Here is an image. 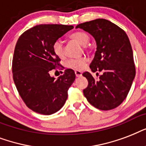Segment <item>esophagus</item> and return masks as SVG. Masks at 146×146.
I'll return each mask as SVG.
<instances>
[{"mask_svg":"<svg viewBox=\"0 0 146 146\" xmlns=\"http://www.w3.org/2000/svg\"><path fill=\"white\" fill-rule=\"evenodd\" d=\"M74 73H75V75H76V77H81V75H82V73H81L80 71H75V72H74Z\"/></svg>","mask_w":146,"mask_h":146,"instance_id":"obj_1","label":"esophagus"}]
</instances>
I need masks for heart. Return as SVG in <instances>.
Returning <instances> with one entry per match:
<instances>
[{
    "mask_svg": "<svg viewBox=\"0 0 146 146\" xmlns=\"http://www.w3.org/2000/svg\"><path fill=\"white\" fill-rule=\"evenodd\" d=\"M70 38L74 39L75 41L79 42L81 45H86L89 41V36L86 33L78 31L72 33L70 36ZM53 52L59 58H63L65 57V50L62 42L58 39L52 45ZM88 60L86 58H71L66 62L65 65L68 68H72L74 70H81L85 66Z\"/></svg>",
    "mask_w": 146,
    "mask_h": 146,
    "instance_id": "1",
    "label": "heart"
}]
</instances>
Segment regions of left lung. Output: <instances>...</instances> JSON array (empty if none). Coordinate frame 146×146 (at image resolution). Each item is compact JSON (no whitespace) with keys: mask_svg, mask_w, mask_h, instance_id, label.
<instances>
[{"mask_svg":"<svg viewBox=\"0 0 146 146\" xmlns=\"http://www.w3.org/2000/svg\"><path fill=\"white\" fill-rule=\"evenodd\" d=\"M76 28L94 37L97 51L90 68L93 72H103L98 81L91 73L84 72L82 75L88 81L84 95L98 109H114L126 99L135 75L129 39L123 29L105 19L80 23Z\"/></svg>","mask_w":146,"mask_h":146,"instance_id":"8db88e82","label":"left lung"}]
</instances>
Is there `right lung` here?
Here are the masks:
<instances>
[{"mask_svg":"<svg viewBox=\"0 0 146 146\" xmlns=\"http://www.w3.org/2000/svg\"><path fill=\"white\" fill-rule=\"evenodd\" d=\"M73 29V26L40 24L25 31L16 44L12 72L19 94L33 111L43 115L55 113L63 107L68 91L75 80L74 72L65 70L57 80L49 72L62 67L54 54L52 45Z\"/></svg>","mask_w":146,"mask_h":146,"instance_id":"obj_1","label":"right lung"}]
</instances>
